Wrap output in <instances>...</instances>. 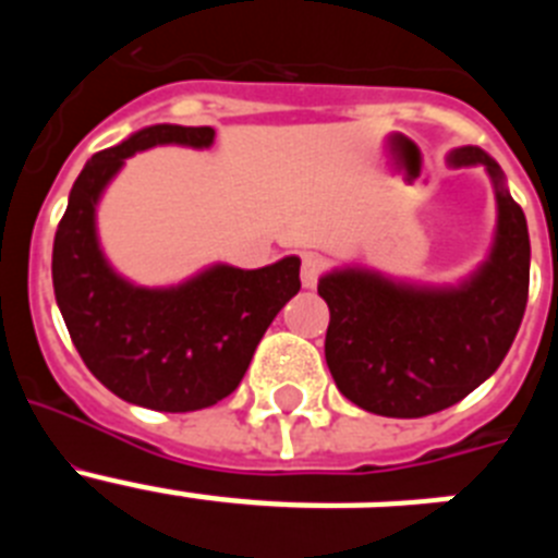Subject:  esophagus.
<instances>
[{"label":"esophagus","instance_id":"1","mask_svg":"<svg viewBox=\"0 0 558 558\" xmlns=\"http://www.w3.org/2000/svg\"><path fill=\"white\" fill-rule=\"evenodd\" d=\"M324 268H327V265H324L322 256H318V254H304L302 256V284H304V288L313 290L315 284H318V279H322Z\"/></svg>","mask_w":558,"mask_h":558}]
</instances>
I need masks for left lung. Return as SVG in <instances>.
<instances>
[{
	"instance_id": "8db88e82",
	"label": "left lung",
	"mask_w": 558,
	"mask_h": 558,
	"mask_svg": "<svg viewBox=\"0 0 558 558\" xmlns=\"http://www.w3.org/2000/svg\"><path fill=\"white\" fill-rule=\"evenodd\" d=\"M450 165H483L495 181V248L470 282L411 288L360 268L318 282L329 307L324 354L335 386L377 416L418 418L461 402L497 372L529 304V226L502 170L481 147L452 150Z\"/></svg>"
}]
</instances>
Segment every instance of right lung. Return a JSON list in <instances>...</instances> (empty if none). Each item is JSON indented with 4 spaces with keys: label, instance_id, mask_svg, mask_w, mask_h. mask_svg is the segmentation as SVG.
Returning a JSON list of instances; mask_svg holds the SVG:
<instances>
[{
    "label": "right lung",
    "instance_id": "right-lung-1",
    "mask_svg": "<svg viewBox=\"0 0 558 558\" xmlns=\"http://www.w3.org/2000/svg\"><path fill=\"white\" fill-rule=\"evenodd\" d=\"M211 128L150 125L86 161L52 245V284L69 338L102 386L150 411H201L229 397L276 313L299 293V256L268 268L215 265L179 288L150 290L111 270L95 209L128 156L153 145L209 147Z\"/></svg>",
    "mask_w": 558,
    "mask_h": 558
}]
</instances>
